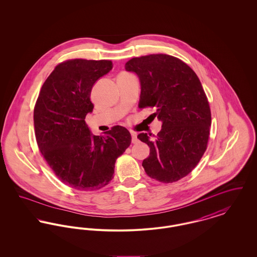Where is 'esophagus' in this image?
<instances>
[{
  "instance_id": "1",
  "label": "esophagus",
  "mask_w": 257,
  "mask_h": 257,
  "mask_svg": "<svg viewBox=\"0 0 257 257\" xmlns=\"http://www.w3.org/2000/svg\"><path fill=\"white\" fill-rule=\"evenodd\" d=\"M131 136H132V143H133V144H137V143H138V138H137V134L134 133V132H132V133H131Z\"/></svg>"
}]
</instances>
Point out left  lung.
Instances as JSON below:
<instances>
[{
	"instance_id": "8db88e82",
	"label": "left lung",
	"mask_w": 257,
	"mask_h": 257,
	"mask_svg": "<svg viewBox=\"0 0 257 257\" xmlns=\"http://www.w3.org/2000/svg\"><path fill=\"white\" fill-rule=\"evenodd\" d=\"M125 69L139 76V108H154L151 115L163 122L157 136L138 135L150 147L143 167L159 182H176L196 168L207 148L211 110L204 89L195 71L170 55L133 58Z\"/></svg>"
}]
</instances>
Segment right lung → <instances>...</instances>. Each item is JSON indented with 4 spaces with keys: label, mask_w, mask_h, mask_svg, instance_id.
I'll return each instance as SVG.
<instances>
[{
    "label": "right lung",
    "mask_w": 257,
    "mask_h": 257,
    "mask_svg": "<svg viewBox=\"0 0 257 257\" xmlns=\"http://www.w3.org/2000/svg\"><path fill=\"white\" fill-rule=\"evenodd\" d=\"M111 68L108 60L63 61L37 97L34 123L38 148L56 176L75 190L96 191L110 183L115 161L131 145V135L122 126L94 136L85 121L94 107L91 88Z\"/></svg>",
    "instance_id": "add662e5"
}]
</instances>
